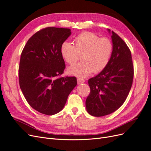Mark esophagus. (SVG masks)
<instances>
[{
	"label": "esophagus",
	"mask_w": 151,
	"mask_h": 151,
	"mask_svg": "<svg viewBox=\"0 0 151 151\" xmlns=\"http://www.w3.org/2000/svg\"><path fill=\"white\" fill-rule=\"evenodd\" d=\"M77 83H78L79 84H82V83H84L85 81L84 79H80V78H78L77 79Z\"/></svg>",
	"instance_id": "obj_1"
}]
</instances>
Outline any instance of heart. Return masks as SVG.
<instances>
[{
  "label": "heart",
  "mask_w": 151,
  "mask_h": 151,
  "mask_svg": "<svg viewBox=\"0 0 151 151\" xmlns=\"http://www.w3.org/2000/svg\"><path fill=\"white\" fill-rule=\"evenodd\" d=\"M113 45L108 38H99L92 32L86 31L77 35L74 45L64 42L60 47V54L67 63L74 65L81 56V63L67 68L70 76L80 78L89 76L93 72L103 70L110 60Z\"/></svg>",
  "instance_id": "1"
}]
</instances>
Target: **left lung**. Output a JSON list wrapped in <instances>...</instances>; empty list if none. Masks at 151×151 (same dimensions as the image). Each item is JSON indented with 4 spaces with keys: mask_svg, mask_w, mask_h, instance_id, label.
Instances as JSON below:
<instances>
[{
    "mask_svg": "<svg viewBox=\"0 0 151 151\" xmlns=\"http://www.w3.org/2000/svg\"><path fill=\"white\" fill-rule=\"evenodd\" d=\"M113 51L108 65L88 81L91 92L86 100L91 115L103 116L115 111L123 104L130 91L134 65L130 50L119 36L108 29Z\"/></svg>",
    "mask_w": 151,
    "mask_h": 151,
    "instance_id": "8db88e82",
    "label": "left lung"
}]
</instances>
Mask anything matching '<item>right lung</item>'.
<instances>
[{"instance_id":"obj_1","label":"right lung","mask_w":151,"mask_h":151,"mask_svg":"<svg viewBox=\"0 0 151 151\" xmlns=\"http://www.w3.org/2000/svg\"><path fill=\"white\" fill-rule=\"evenodd\" d=\"M70 35V29L48 27L31 36L21 55L20 88L30 106L45 115L60 112L77 86L75 77L57 78L65 67L61 45Z\"/></svg>"}]
</instances>
